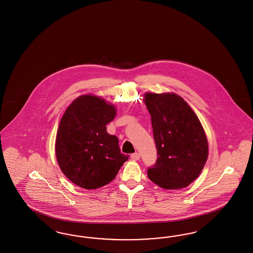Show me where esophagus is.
<instances>
[{"mask_svg": "<svg viewBox=\"0 0 253 253\" xmlns=\"http://www.w3.org/2000/svg\"><path fill=\"white\" fill-rule=\"evenodd\" d=\"M130 158H131L133 161H139V160H140V154L137 153V152H135V153L131 154Z\"/></svg>", "mask_w": 253, "mask_h": 253, "instance_id": "1", "label": "esophagus"}]
</instances>
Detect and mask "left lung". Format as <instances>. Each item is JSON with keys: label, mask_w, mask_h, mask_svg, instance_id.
I'll return each mask as SVG.
<instances>
[{"label": "left lung", "mask_w": 253, "mask_h": 253, "mask_svg": "<svg viewBox=\"0 0 253 253\" xmlns=\"http://www.w3.org/2000/svg\"><path fill=\"white\" fill-rule=\"evenodd\" d=\"M151 115L158 159L148 177L162 188L181 189L201 173L208 159V141L194 110L176 93L144 94Z\"/></svg>", "instance_id": "obj_1"}]
</instances>
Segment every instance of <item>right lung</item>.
I'll list each match as a JSON object with an SVG mask.
<instances>
[{
  "label": "right lung",
  "mask_w": 253,
  "mask_h": 253,
  "mask_svg": "<svg viewBox=\"0 0 253 253\" xmlns=\"http://www.w3.org/2000/svg\"><path fill=\"white\" fill-rule=\"evenodd\" d=\"M116 110L105 99L81 95L63 114L55 139V156L62 173L77 186L93 190L112 181L128 155L118 138L107 132Z\"/></svg>",
  "instance_id": "add662e5"
}]
</instances>
